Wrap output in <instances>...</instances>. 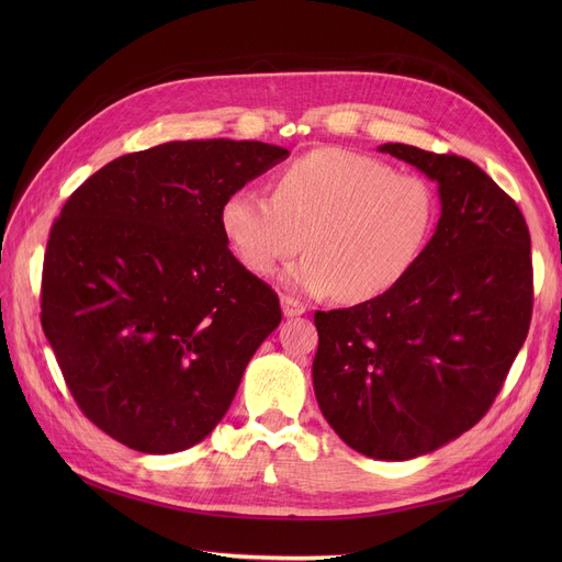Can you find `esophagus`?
Segmentation results:
<instances>
[{
  "instance_id": "34e87169",
  "label": "esophagus",
  "mask_w": 562,
  "mask_h": 562,
  "mask_svg": "<svg viewBox=\"0 0 562 562\" xmlns=\"http://www.w3.org/2000/svg\"><path fill=\"white\" fill-rule=\"evenodd\" d=\"M282 314L286 316V318H293V316H301V314H305V305L301 303V301H296V299H291V296H282Z\"/></svg>"
}]
</instances>
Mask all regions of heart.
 I'll return each instance as SVG.
<instances>
[{"label": "heart", "instance_id": "1", "mask_svg": "<svg viewBox=\"0 0 562 562\" xmlns=\"http://www.w3.org/2000/svg\"><path fill=\"white\" fill-rule=\"evenodd\" d=\"M218 221L250 271L271 273L303 244L307 255L282 273L291 289L367 303L419 259L435 223V193L424 177L398 175L380 159L318 147L282 170L276 195L232 191Z\"/></svg>", "mask_w": 562, "mask_h": 562}]
</instances>
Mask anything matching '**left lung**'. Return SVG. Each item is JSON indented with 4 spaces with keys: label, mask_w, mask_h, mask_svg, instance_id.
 Wrapping results in <instances>:
<instances>
[{
    "label": "left lung",
    "mask_w": 562,
    "mask_h": 562,
    "mask_svg": "<svg viewBox=\"0 0 562 562\" xmlns=\"http://www.w3.org/2000/svg\"><path fill=\"white\" fill-rule=\"evenodd\" d=\"M378 150L437 182L439 221L387 293L314 314L312 380L350 449L401 462L483 419L528 333L533 266L519 206L474 161L405 143Z\"/></svg>",
    "instance_id": "obj_1"
}]
</instances>
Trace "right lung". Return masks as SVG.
Returning <instances> with one entry per match:
<instances>
[{
  "label": "right lung",
  "mask_w": 562,
  "mask_h": 562,
  "mask_svg": "<svg viewBox=\"0 0 562 562\" xmlns=\"http://www.w3.org/2000/svg\"><path fill=\"white\" fill-rule=\"evenodd\" d=\"M286 157L259 140H168L100 168L52 225L43 330L83 415L121 445H198L278 328L276 291L229 252L218 214Z\"/></svg>",
  "instance_id": "add662e5"
}]
</instances>
